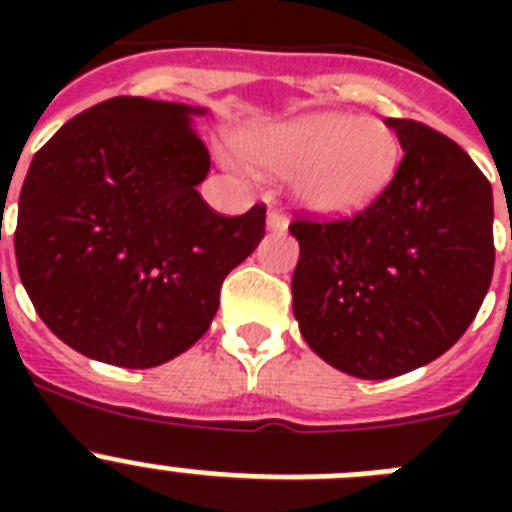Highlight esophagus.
<instances>
[{"instance_id":"34e87169","label":"esophagus","mask_w":512,"mask_h":512,"mask_svg":"<svg viewBox=\"0 0 512 512\" xmlns=\"http://www.w3.org/2000/svg\"><path fill=\"white\" fill-rule=\"evenodd\" d=\"M266 225H269V230H274V233H284L289 220L282 210H269V215H266Z\"/></svg>"}]
</instances>
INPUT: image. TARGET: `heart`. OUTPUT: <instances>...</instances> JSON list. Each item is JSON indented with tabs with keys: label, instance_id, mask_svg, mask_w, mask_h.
I'll list each match as a JSON object with an SVG mask.
<instances>
[{
	"label": "heart",
	"instance_id": "obj_1",
	"mask_svg": "<svg viewBox=\"0 0 512 512\" xmlns=\"http://www.w3.org/2000/svg\"><path fill=\"white\" fill-rule=\"evenodd\" d=\"M256 166L295 174L297 200L315 215L351 217L372 207L395 182L402 146L377 117L315 112L238 140Z\"/></svg>",
	"mask_w": 512,
	"mask_h": 512
}]
</instances>
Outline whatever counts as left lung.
Returning a JSON list of instances; mask_svg holds the SVG:
<instances>
[{
    "instance_id": "1",
    "label": "left lung",
    "mask_w": 512,
    "mask_h": 512,
    "mask_svg": "<svg viewBox=\"0 0 512 512\" xmlns=\"http://www.w3.org/2000/svg\"><path fill=\"white\" fill-rule=\"evenodd\" d=\"M405 151L364 212L297 217L292 310L307 346L359 379L446 354L472 325L495 269L492 187L467 151L423 122L387 117Z\"/></svg>"
}]
</instances>
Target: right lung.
Returning <instances> with one entry per match:
<instances>
[{"label":"right lung","instance_id":"obj_1","mask_svg":"<svg viewBox=\"0 0 512 512\" xmlns=\"http://www.w3.org/2000/svg\"><path fill=\"white\" fill-rule=\"evenodd\" d=\"M200 107L112 97L71 117L27 169L17 271L74 351L151 369L200 341L220 287L266 233V207L217 215L197 184L210 153Z\"/></svg>","mask_w":512,"mask_h":512}]
</instances>
